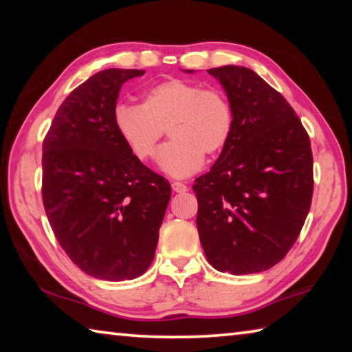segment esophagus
<instances>
[{"instance_id":"esophagus-1","label":"esophagus","mask_w":352,"mask_h":352,"mask_svg":"<svg viewBox=\"0 0 352 352\" xmlns=\"http://www.w3.org/2000/svg\"><path fill=\"white\" fill-rule=\"evenodd\" d=\"M172 190H174V192H186L188 186L182 182H172Z\"/></svg>"}]
</instances>
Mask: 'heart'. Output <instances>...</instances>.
<instances>
[{"label": "heart", "mask_w": 352, "mask_h": 352, "mask_svg": "<svg viewBox=\"0 0 352 352\" xmlns=\"http://www.w3.org/2000/svg\"><path fill=\"white\" fill-rule=\"evenodd\" d=\"M113 126L140 160L153 157L168 129L170 141L160 152L158 166L166 174L182 178L204 166L205 153L214 157L228 146L234 111L217 88L169 79L148 88L141 105H118Z\"/></svg>", "instance_id": "obj_1"}]
</instances>
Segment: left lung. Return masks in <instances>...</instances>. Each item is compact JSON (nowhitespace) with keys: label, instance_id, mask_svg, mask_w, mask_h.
I'll return each instance as SVG.
<instances>
[{"label":"left lung","instance_id":"obj_1","mask_svg":"<svg viewBox=\"0 0 352 352\" xmlns=\"http://www.w3.org/2000/svg\"><path fill=\"white\" fill-rule=\"evenodd\" d=\"M208 73L230 99L234 129L192 186L200 242L216 270L259 273L289 253L311 210V140L283 94L253 69L226 65Z\"/></svg>","mask_w":352,"mask_h":352}]
</instances>
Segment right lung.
<instances>
[{
	"instance_id": "add662e5",
	"label": "right lung",
	"mask_w": 352,
	"mask_h": 352,
	"mask_svg": "<svg viewBox=\"0 0 352 352\" xmlns=\"http://www.w3.org/2000/svg\"><path fill=\"white\" fill-rule=\"evenodd\" d=\"M144 69L99 71L68 94L43 141V205L56 239L87 275L124 281L152 264L170 184L113 126L124 82Z\"/></svg>"
}]
</instances>
